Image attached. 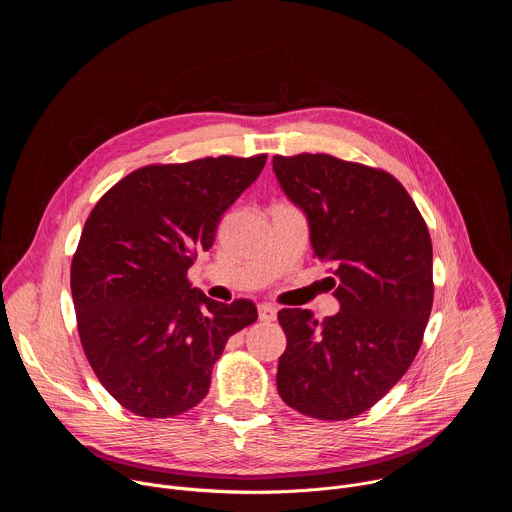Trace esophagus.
Returning <instances> with one entry per match:
<instances>
[{
    "label": "esophagus",
    "mask_w": 512,
    "mask_h": 512,
    "mask_svg": "<svg viewBox=\"0 0 512 512\" xmlns=\"http://www.w3.org/2000/svg\"><path fill=\"white\" fill-rule=\"evenodd\" d=\"M277 318V310L271 304H261L259 306V320L261 322H275Z\"/></svg>",
    "instance_id": "34e87169"
}]
</instances>
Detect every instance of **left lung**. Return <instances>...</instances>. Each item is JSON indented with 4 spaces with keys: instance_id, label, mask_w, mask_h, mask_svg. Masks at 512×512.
<instances>
[{
    "instance_id": "8db88e82",
    "label": "left lung",
    "mask_w": 512,
    "mask_h": 512,
    "mask_svg": "<svg viewBox=\"0 0 512 512\" xmlns=\"http://www.w3.org/2000/svg\"><path fill=\"white\" fill-rule=\"evenodd\" d=\"M275 178L308 218L314 255L332 265L340 312L277 314L287 346L279 397L304 415L342 421L383 399L407 373L433 304L429 231L387 172L326 154L273 158Z\"/></svg>"
}]
</instances>
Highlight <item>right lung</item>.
<instances>
[{
    "mask_svg": "<svg viewBox=\"0 0 512 512\" xmlns=\"http://www.w3.org/2000/svg\"><path fill=\"white\" fill-rule=\"evenodd\" d=\"M267 156L145 166L89 214L72 257L79 336L101 385L135 415L198 405L227 340L257 320L249 300L221 304L186 273Z\"/></svg>",
    "mask_w": 512,
    "mask_h": 512,
    "instance_id": "obj_1",
    "label": "right lung"
}]
</instances>
